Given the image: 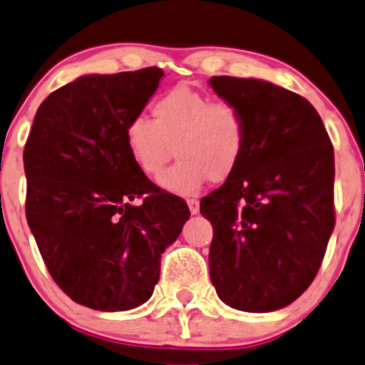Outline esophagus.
I'll use <instances>...</instances> for the list:
<instances>
[{
  "mask_svg": "<svg viewBox=\"0 0 365 365\" xmlns=\"http://www.w3.org/2000/svg\"><path fill=\"white\" fill-rule=\"evenodd\" d=\"M187 205H189V210H190V214L192 215H196V214H200V201L197 200H187Z\"/></svg>",
  "mask_w": 365,
  "mask_h": 365,
  "instance_id": "1",
  "label": "esophagus"
}]
</instances>
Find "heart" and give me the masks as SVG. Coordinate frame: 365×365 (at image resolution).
Returning <instances> with one entry per match:
<instances>
[{
    "instance_id": "b5f03b06",
    "label": "heart",
    "mask_w": 365,
    "mask_h": 365,
    "mask_svg": "<svg viewBox=\"0 0 365 365\" xmlns=\"http://www.w3.org/2000/svg\"><path fill=\"white\" fill-rule=\"evenodd\" d=\"M125 144L133 164L150 178L162 175L175 146L180 160L160 185L189 196L208 180L222 182L235 173L246 151V121L230 101H212L180 85L153 105V121L135 115L126 123Z\"/></svg>"
}]
</instances>
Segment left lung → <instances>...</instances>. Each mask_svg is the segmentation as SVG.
Instances as JSON below:
<instances>
[{"label":"left lung","instance_id":"left-lung-1","mask_svg":"<svg viewBox=\"0 0 365 365\" xmlns=\"http://www.w3.org/2000/svg\"><path fill=\"white\" fill-rule=\"evenodd\" d=\"M208 83L246 121L239 168L200 203L214 228L210 280L232 309L280 310L312 284L334 232V146L299 94L255 78Z\"/></svg>","mask_w":365,"mask_h":365}]
</instances>
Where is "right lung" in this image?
Masks as SVG:
<instances>
[{"label": "right lung", "mask_w": 365, "mask_h": 365, "mask_svg": "<svg viewBox=\"0 0 365 365\" xmlns=\"http://www.w3.org/2000/svg\"><path fill=\"white\" fill-rule=\"evenodd\" d=\"M162 76L146 67L76 78L42 101L24 146L28 226L56 285L88 309L146 303L162 253L190 217L182 197L139 171L125 144L126 123Z\"/></svg>", "instance_id": "1"}]
</instances>
